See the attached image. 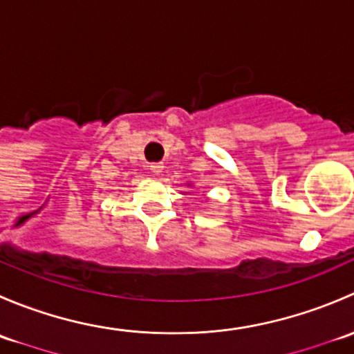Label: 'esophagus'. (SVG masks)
<instances>
[{
	"label": "esophagus",
	"mask_w": 354,
	"mask_h": 354,
	"mask_svg": "<svg viewBox=\"0 0 354 354\" xmlns=\"http://www.w3.org/2000/svg\"><path fill=\"white\" fill-rule=\"evenodd\" d=\"M149 169H151L154 174H160L164 169V164L162 162H152L151 166H149Z\"/></svg>",
	"instance_id": "esophagus-1"
}]
</instances>
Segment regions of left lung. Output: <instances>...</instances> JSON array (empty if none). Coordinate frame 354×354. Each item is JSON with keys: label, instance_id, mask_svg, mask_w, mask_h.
<instances>
[{"label": "left lung", "instance_id": "8db88e82", "mask_svg": "<svg viewBox=\"0 0 354 354\" xmlns=\"http://www.w3.org/2000/svg\"><path fill=\"white\" fill-rule=\"evenodd\" d=\"M188 185H190V183H188Z\"/></svg>", "mask_w": 354, "mask_h": 354}]
</instances>
